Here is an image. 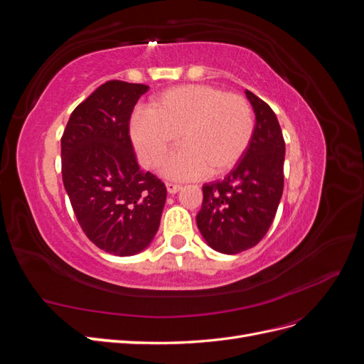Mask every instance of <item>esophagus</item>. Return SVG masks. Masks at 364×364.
Segmentation results:
<instances>
[{"label": "esophagus", "mask_w": 364, "mask_h": 364, "mask_svg": "<svg viewBox=\"0 0 364 364\" xmlns=\"http://www.w3.org/2000/svg\"><path fill=\"white\" fill-rule=\"evenodd\" d=\"M167 185V191L170 193V194H176L178 191H181L182 190V185H179V183H173V182H167L165 183Z\"/></svg>", "instance_id": "1"}]
</instances>
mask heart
Returning <instances> with one entry per match:
<instances>
[{
    "label": "heart",
    "mask_w": 364,
    "mask_h": 364,
    "mask_svg": "<svg viewBox=\"0 0 364 364\" xmlns=\"http://www.w3.org/2000/svg\"><path fill=\"white\" fill-rule=\"evenodd\" d=\"M255 132V114L246 97L205 83L174 86L161 92L146 111L132 118L130 136L141 162L156 167L176 144L178 151L164 164L173 179L220 176L243 158Z\"/></svg>",
    "instance_id": "1"
}]
</instances>
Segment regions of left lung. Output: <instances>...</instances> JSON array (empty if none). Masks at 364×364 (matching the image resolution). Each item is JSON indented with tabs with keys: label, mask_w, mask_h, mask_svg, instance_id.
Instances as JSON below:
<instances>
[{
	"label": "left lung",
	"mask_w": 364,
	"mask_h": 364,
	"mask_svg": "<svg viewBox=\"0 0 364 364\" xmlns=\"http://www.w3.org/2000/svg\"><path fill=\"white\" fill-rule=\"evenodd\" d=\"M257 117L247 150L223 181L202 186L197 228L217 252L234 255L257 246L273 222L284 190L285 142L272 107L246 91Z\"/></svg>",
	"instance_id": "left-lung-1"
}]
</instances>
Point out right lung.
<instances>
[{"label":"right lung","instance_id":"1","mask_svg":"<svg viewBox=\"0 0 364 364\" xmlns=\"http://www.w3.org/2000/svg\"><path fill=\"white\" fill-rule=\"evenodd\" d=\"M147 85L109 80L77 106L60 139L62 179L85 235L107 253L146 249L161 223L165 183L142 171L129 121Z\"/></svg>","mask_w":364,"mask_h":364}]
</instances>
